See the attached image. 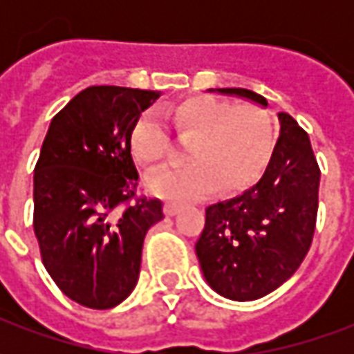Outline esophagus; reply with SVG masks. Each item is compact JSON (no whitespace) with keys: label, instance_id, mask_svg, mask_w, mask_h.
I'll return each mask as SVG.
<instances>
[{"label":"esophagus","instance_id":"obj_1","mask_svg":"<svg viewBox=\"0 0 354 354\" xmlns=\"http://www.w3.org/2000/svg\"><path fill=\"white\" fill-rule=\"evenodd\" d=\"M162 208H165V214L167 216H174L180 210V205L178 203H172V201H167L165 205H162Z\"/></svg>","mask_w":354,"mask_h":354}]
</instances>
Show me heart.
<instances>
[{
    "label": "heart",
    "mask_w": 354,
    "mask_h": 354,
    "mask_svg": "<svg viewBox=\"0 0 354 354\" xmlns=\"http://www.w3.org/2000/svg\"><path fill=\"white\" fill-rule=\"evenodd\" d=\"M189 162L149 174L147 189L159 197L193 201L214 189H241L258 176L273 151V121L258 104H233L216 96H192L167 111ZM132 157L155 167L170 153V134L155 111H144L129 132Z\"/></svg>",
    "instance_id": "b5f03b06"
}]
</instances>
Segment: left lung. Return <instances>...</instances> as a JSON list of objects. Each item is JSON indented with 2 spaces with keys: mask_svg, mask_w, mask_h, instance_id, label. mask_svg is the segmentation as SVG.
<instances>
[{
  "mask_svg": "<svg viewBox=\"0 0 354 354\" xmlns=\"http://www.w3.org/2000/svg\"><path fill=\"white\" fill-rule=\"evenodd\" d=\"M267 106L248 88H218ZM281 136L260 182L207 207L195 245L207 282L223 297L252 301L279 288L301 266L315 235L320 169L309 134L279 113Z\"/></svg>",
  "mask_w": 354,
  "mask_h": 354,
  "instance_id": "obj_1",
  "label": "left lung"
}]
</instances>
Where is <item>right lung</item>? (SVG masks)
Masks as SVG:
<instances>
[{"mask_svg": "<svg viewBox=\"0 0 354 354\" xmlns=\"http://www.w3.org/2000/svg\"><path fill=\"white\" fill-rule=\"evenodd\" d=\"M155 91L96 85L50 121L34 172V233L62 294L111 309L131 294L162 203L136 193L129 132Z\"/></svg>", "mask_w": 354, "mask_h": 354, "instance_id": "add662e5", "label": "right lung"}]
</instances>
